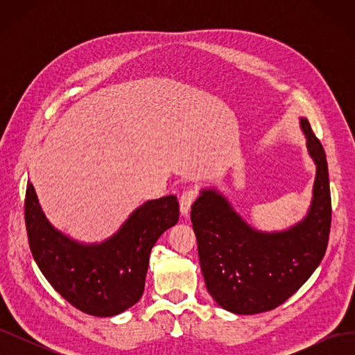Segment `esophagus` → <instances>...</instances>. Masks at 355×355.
Returning <instances> with one entry per match:
<instances>
[{
	"mask_svg": "<svg viewBox=\"0 0 355 355\" xmlns=\"http://www.w3.org/2000/svg\"><path fill=\"white\" fill-rule=\"evenodd\" d=\"M197 196H198V192H197L196 188H189V189H187L184 192V194L180 196V200H179V202H180V213L184 214V216H188L189 209L192 206V202L196 201Z\"/></svg>",
	"mask_w": 355,
	"mask_h": 355,
	"instance_id": "obj_1",
	"label": "esophagus"
}]
</instances>
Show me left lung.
I'll list each match as a JSON object with an SVG mask.
<instances>
[{"label": "left lung", "instance_id": "1", "mask_svg": "<svg viewBox=\"0 0 355 355\" xmlns=\"http://www.w3.org/2000/svg\"><path fill=\"white\" fill-rule=\"evenodd\" d=\"M300 127L317 173L308 214L295 227L282 232L256 231L216 189H202L191 207L206 287L234 314H259L282 305L326 253L331 223L326 153L306 118H300Z\"/></svg>", "mask_w": 355, "mask_h": 355}]
</instances>
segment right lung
<instances>
[{
  "label": "right lung",
  "mask_w": 355,
  "mask_h": 355,
  "mask_svg": "<svg viewBox=\"0 0 355 355\" xmlns=\"http://www.w3.org/2000/svg\"><path fill=\"white\" fill-rule=\"evenodd\" d=\"M178 220L175 196L149 200L112 237L83 244L51 227L34 187L26 185L25 223L32 256L53 288L89 315L112 317L141 299L151 249Z\"/></svg>",
  "instance_id": "1"
}]
</instances>
